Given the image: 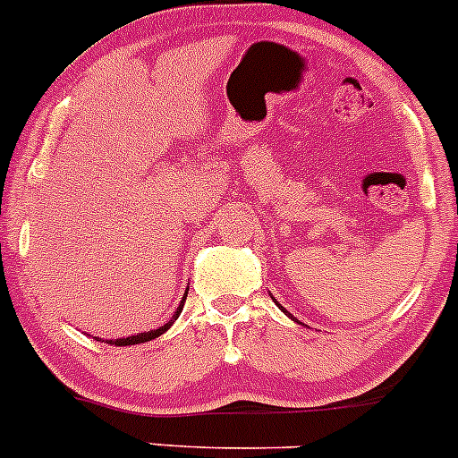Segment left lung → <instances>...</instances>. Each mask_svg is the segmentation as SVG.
<instances>
[{
	"instance_id": "obj_1",
	"label": "left lung",
	"mask_w": 458,
	"mask_h": 458,
	"mask_svg": "<svg viewBox=\"0 0 458 458\" xmlns=\"http://www.w3.org/2000/svg\"><path fill=\"white\" fill-rule=\"evenodd\" d=\"M277 306H280V304H277ZM280 309H282V310H284V306H280ZM284 313H286V315H289V310H284ZM289 318H293V315H289Z\"/></svg>"
}]
</instances>
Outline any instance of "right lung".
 <instances>
[{
	"mask_svg": "<svg viewBox=\"0 0 458 458\" xmlns=\"http://www.w3.org/2000/svg\"><path fill=\"white\" fill-rule=\"evenodd\" d=\"M185 298H187V295H185ZM182 306H185V300H182L181 304H178L176 313L172 315V319H169L167 324H163V327L154 328V331L139 333V335H131V337H123V339H106V342H107V344H112V346H134V344H143V342H149V339H157V337H160V335H163L165 331H167L169 327H172L174 319H178V315H181ZM97 342H98V339H97Z\"/></svg>",
	"mask_w": 458,
	"mask_h": 458,
	"instance_id": "add662e5",
	"label": "right lung"
}]
</instances>
